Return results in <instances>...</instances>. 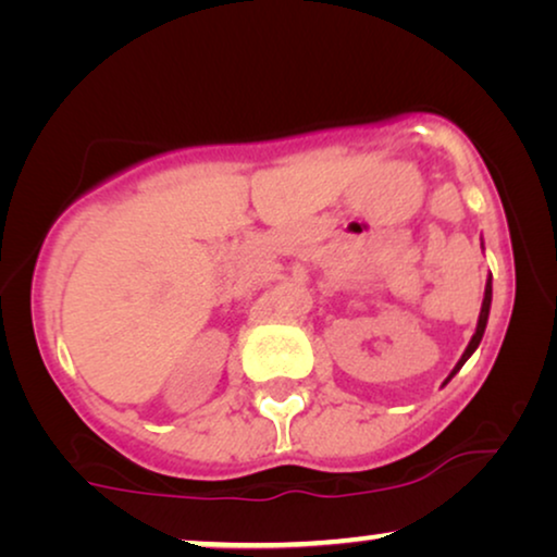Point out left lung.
I'll list each match as a JSON object with an SVG mask.
<instances>
[{
    "instance_id": "1",
    "label": "left lung",
    "mask_w": 557,
    "mask_h": 557,
    "mask_svg": "<svg viewBox=\"0 0 557 557\" xmlns=\"http://www.w3.org/2000/svg\"><path fill=\"white\" fill-rule=\"evenodd\" d=\"M490 309H492V273H490V276H486V286H484V301H482V311H479V322H476V332H474V337H471V342H469V345H467V349H463L461 360L456 362V368L451 370V375L446 377V383H448V380H451V377L456 375V372H459V370L463 368V362H467L469 357L476 352L479 342H482V337H484L486 322H490Z\"/></svg>"
}]
</instances>
